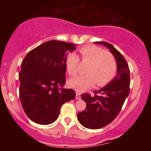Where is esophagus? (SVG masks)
I'll return each instance as SVG.
<instances>
[{"label":"esophagus","instance_id":"1","mask_svg":"<svg viewBox=\"0 0 151 151\" xmlns=\"http://www.w3.org/2000/svg\"><path fill=\"white\" fill-rule=\"evenodd\" d=\"M80 93L77 91V92H76V99H80Z\"/></svg>","mask_w":151,"mask_h":151}]
</instances>
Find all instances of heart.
I'll use <instances>...</instances> for the list:
<instances>
[{
    "mask_svg": "<svg viewBox=\"0 0 151 151\" xmlns=\"http://www.w3.org/2000/svg\"><path fill=\"white\" fill-rule=\"evenodd\" d=\"M81 61L88 64L85 75H79L70 79L68 85L79 91L91 88L96 83L98 86H104L110 83L117 72V62L115 56L109 51H105L100 47L86 45L79 49ZM79 59L74 52L67 55L65 65L70 76L77 73Z\"/></svg>",
    "mask_w": 151,
    "mask_h": 151,
    "instance_id": "b5f03b06",
    "label": "heart"
}]
</instances>
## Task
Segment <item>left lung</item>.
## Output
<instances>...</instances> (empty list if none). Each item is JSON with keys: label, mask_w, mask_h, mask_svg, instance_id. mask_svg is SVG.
Masks as SVG:
<instances>
[{"label": "left lung", "mask_w": 151, "mask_h": 151, "mask_svg": "<svg viewBox=\"0 0 151 151\" xmlns=\"http://www.w3.org/2000/svg\"><path fill=\"white\" fill-rule=\"evenodd\" d=\"M109 48L117 62V75L106 86L94 91V96L82 93V100L86 104L85 110L77 114L79 122L90 129H99L114 120L121 111L130 91V70L127 62L112 45L106 42H95ZM102 95L99 96L96 93Z\"/></svg>", "instance_id": "1"}]
</instances>
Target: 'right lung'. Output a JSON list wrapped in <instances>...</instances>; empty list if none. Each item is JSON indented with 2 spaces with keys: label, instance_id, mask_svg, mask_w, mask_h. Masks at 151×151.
<instances>
[{
  "label": "right lung",
  "instance_id": "obj_1",
  "mask_svg": "<svg viewBox=\"0 0 151 151\" xmlns=\"http://www.w3.org/2000/svg\"><path fill=\"white\" fill-rule=\"evenodd\" d=\"M75 44L50 40L27 54L19 73V96L24 111L36 124L47 125L58 119L60 108L75 98V91L64 89L65 60Z\"/></svg>",
  "mask_w": 151,
  "mask_h": 151
}]
</instances>
